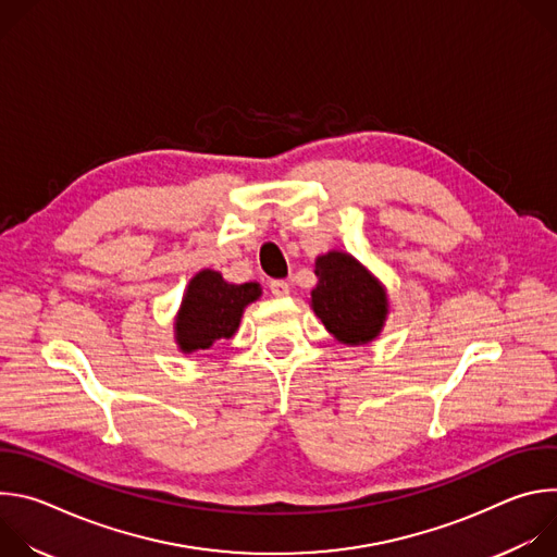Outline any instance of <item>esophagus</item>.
<instances>
[{
    "label": "esophagus",
    "mask_w": 557,
    "mask_h": 557,
    "mask_svg": "<svg viewBox=\"0 0 557 557\" xmlns=\"http://www.w3.org/2000/svg\"><path fill=\"white\" fill-rule=\"evenodd\" d=\"M271 293H273L275 297H286V295L290 293V284L284 282V280H273V282H271Z\"/></svg>",
    "instance_id": "34e87169"
}]
</instances>
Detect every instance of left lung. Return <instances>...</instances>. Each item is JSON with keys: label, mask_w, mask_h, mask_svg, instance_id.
<instances>
[{"label": "left lung", "mask_w": 557, "mask_h": 557, "mask_svg": "<svg viewBox=\"0 0 557 557\" xmlns=\"http://www.w3.org/2000/svg\"><path fill=\"white\" fill-rule=\"evenodd\" d=\"M314 275L320 284L310 297L322 324L344 344L372 342L387 314L381 284L352 256L339 251L317 258Z\"/></svg>", "instance_id": "8db88e82"}]
</instances>
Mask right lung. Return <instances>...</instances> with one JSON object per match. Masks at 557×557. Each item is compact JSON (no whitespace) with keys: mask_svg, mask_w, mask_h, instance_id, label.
Returning <instances> with one entry per match:
<instances>
[{"mask_svg":"<svg viewBox=\"0 0 557 557\" xmlns=\"http://www.w3.org/2000/svg\"><path fill=\"white\" fill-rule=\"evenodd\" d=\"M260 293L256 282L228 284L215 271H200L187 286L176 320V342L181 350H205L215 339H228L240 326L243 310L256 301Z\"/></svg>","mask_w":557,"mask_h":557,"instance_id":"obj_1","label":"right lung"}]
</instances>
